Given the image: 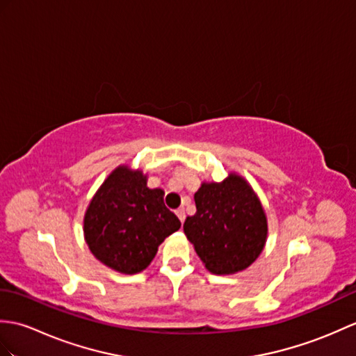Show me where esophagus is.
Returning a JSON list of instances; mask_svg holds the SVG:
<instances>
[{"mask_svg":"<svg viewBox=\"0 0 356 356\" xmlns=\"http://www.w3.org/2000/svg\"><path fill=\"white\" fill-rule=\"evenodd\" d=\"M176 216L179 217V220H180L181 222L185 221V211H184V209H177V211H176Z\"/></svg>","mask_w":356,"mask_h":356,"instance_id":"obj_1","label":"esophagus"}]
</instances>
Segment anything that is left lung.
I'll use <instances>...</instances> for the list:
<instances>
[{"label":"left lung","mask_w":356,"mask_h":356,"mask_svg":"<svg viewBox=\"0 0 356 356\" xmlns=\"http://www.w3.org/2000/svg\"><path fill=\"white\" fill-rule=\"evenodd\" d=\"M197 212L184 222L185 235L213 275H232L258 258L267 238V218L247 181L230 175L203 184L194 194Z\"/></svg>","instance_id":"obj_1"}]
</instances>
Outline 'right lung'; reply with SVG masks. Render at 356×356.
<instances>
[{
    "label": "right lung",
    "instance_id": "add662e5",
    "mask_svg": "<svg viewBox=\"0 0 356 356\" xmlns=\"http://www.w3.org/2000/svg\"><path fill=\"white\" fill-rule=\"evenodd\" d=\"M180 229L162 189L147 188L140 171L120 167L106 179L85 216V239L104 266L124 275L143 271L159 244Z\"/></svg>",
    "mask_w": 356,
    "mask_h": 356
}]
</instances>
